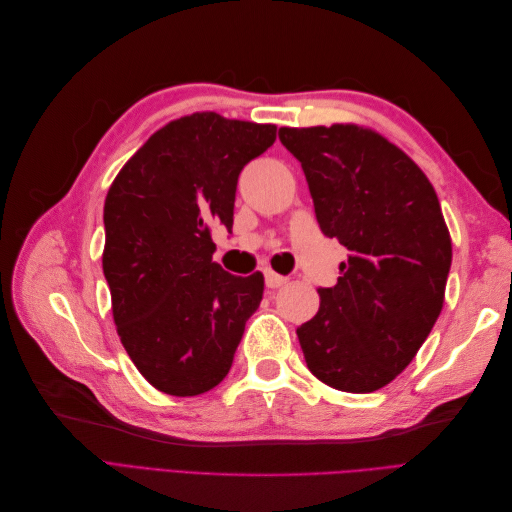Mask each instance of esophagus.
<instances>
[{
	"mask_svg": "<svg viewBox=\"0 0 512 512\" xmlns=\"http://www.w3.org/2000/svg\"><path fill=\"white\" fill-rule=\"evenodd\" d=\"M286 282H288V277L277 275V273L271 271V269L265 271V284H267V288H280V286H284Z\"/></svg>",
	"mask_w": 512,
	"mask_h": 512,
	"instance_id": "obj_1",
	"label": "esophagus"
}]
</instances>
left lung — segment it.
Instances as JSON below:
<instances>
[{
	"label": "left lung",
	"mask_w": 512,
	"mask_h": 512,
	"mask_svg": "<svg viewBox=\"0 0 512 512\" xmlns=\"http://www.w3.org/2000/svg\"><path fill=\"white\" fill-rule=\"evenodd\" d=\"M301 162L316 220L348 250L318 314L297 329L324 384L371 393L395 380L436 324L453 245L436 190L404 151L352 123L280 128Z\"/></svg>",
	"instance_id": "1"
}]
</instances>
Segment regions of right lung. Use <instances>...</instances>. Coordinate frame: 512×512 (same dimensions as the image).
Here are the masks:
<instances>
[{
	"label": "right lung",
	"mask_w": 512,
	"mask_h": 512,
	"mask_svg": "<svg viewBox=\"0 0 512 512\" xmlns=\"http://www.w3.org/2000/svg\"><path fill=\"white\" fill-rule=\"evenodd\" d=\"M275 132L218 113L175 119L106 194L102 269L117 333L162 393L192 397L218 386L262 301V273L239 277L211 260V226L232 228L241 170Z\"/></svg>",
	"instance_id": "1"
}]
</instances>
